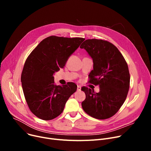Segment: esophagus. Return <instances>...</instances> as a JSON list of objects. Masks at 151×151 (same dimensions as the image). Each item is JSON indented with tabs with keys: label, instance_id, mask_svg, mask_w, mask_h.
<instances>
[{
	"label": "esophagus",
	"instance_id": "1",
	"mask_svg": "<svg viewBox=\"0 0 151 151\" xmlns=\"http://www.w3.org/2000/svg\"><path fill=\"white\" fill-rule=\"evenodd\" d=\"M81 90V87L80 86H77V91H80Z\"/></svg>",
	"mask_w": 151,
	"mask_h": 151
}]
</instances>
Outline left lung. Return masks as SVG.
I'll list each match as a JSON object with an SVG mask.
<instances>
[{
  "label": "left lung",
  "instance_id": "obj_1",
  "mask_svg": "<svg viewBox=\"0 0 151 151\" xmlns=\"http://www.w3.org/2000/svg\"><path fill=\"white\" fill-rule=\"evenodd\" d=\"M93 60L90 83L99 85L95 93L83 87L86 99L81 105L84 111L98 119L114 116L124 103L129 89L130 74L127 63L117 47L107 41L88 39L80 46Z\"/></svg>",
  "mask_w": 151,
  "mask_h": 151
}]
</instances>
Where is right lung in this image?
<instances>
[{"label": "right lung", "mask_w": 151, "mask_h": 151, "mask_svg": "<svg viewBox=\"0 0 151 151\" xmlns=\"http://www.w3.org/2000/svg\"><path fill=\"white\" fill-rule=\"evenodd\" d=\"M84 40L50 36L43 40L26 59L21 74L22 90L30 110L38 118L48 121L59 116L76 92L74 83L55 85L53 75L65 65Z\"/></svg>", "instance_id": "add662e5"}]
</instances>
